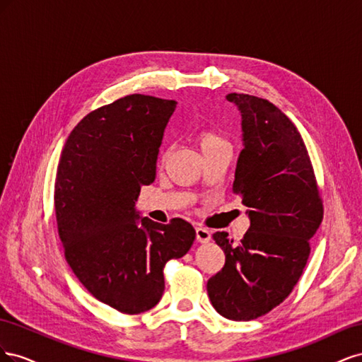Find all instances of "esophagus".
Wrapping results in <instances>:
<instances>
[{
    "label": "esophagus",
    "instance_id": "34e87169",
    "mask_svg": "<svg viewBox=\"0 0 362 362\" xmlns=\"http://www.w3.org/2000/svg\"><path fill=\"white\" fill-rule=\"evenodd\" d=\"M196 240L199 243H208L211 240V233L202 226H196Z\"/></svg>",
    "mask_w": 362,
    "mask_h": 362
}]
</instances>
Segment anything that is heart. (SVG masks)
<instances>
[{
  "label": "heart",
  "instance_id": "b5f03b06",
  "mask_svg": "<svg viewBox=\"0 0 362 362\" xmlns=\"http://www.w3.org/2000/svg\"><path fill=\"white\" fill-rule=\"evenodd\" d=\"M196 140H198V145L201 148V151H208L211 148H216L218 145H226L225 139L217 133V131L211 129V128H205V129H201L198 133V137H196Z\"/></svg>",
  "mask_w": 362,
  "mask_h": 362
}]
</instances>
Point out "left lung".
<instances>
[{
  "label": "left lung",
  "mask_w": 362,
  "mask_h": 362,
  "mask_svg": "<svg viewBox=\"0 0 362 362\" xmlns=\"http://www.w3.org/2000/svg\"><path fill=\"white\" fill-rule=\"evenodd\" d=\"M242 113L243 149L233 192L247 206L250 226L240 243L226 233L213 238L225 266L206 282L214 310L246 322L287 299L310 257V238L323 218V202L298 128L276 105L245 93L226 95Z\"/></svg>",
  "instance_id": "8db88e82"
}]
</instances>
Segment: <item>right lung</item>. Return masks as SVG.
<instances>
[{"instance_id":"add662e5","label":"right lung","mask_w":362,"mask_h":362,"mask_svg":"<svg viewBox=\"0 0 362 362\" xmlns=\"http://www.w3.org/2000/svg\"><path fill=\"white\" fill-rule=\"evenodd\" d=\"M177 101L128 95L84 116L62 151L54 185L57 229L69 267L93 298L124 314L160 302L163 269L187 254L193 226L136 211L156 180L158 148Z\"/></svg>"}]
</instances>
